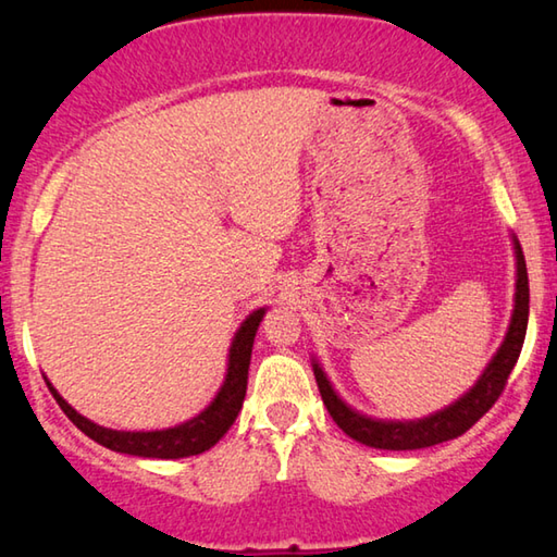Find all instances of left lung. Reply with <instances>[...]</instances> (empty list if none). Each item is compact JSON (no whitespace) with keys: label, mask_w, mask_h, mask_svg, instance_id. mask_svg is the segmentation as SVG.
<instances>
[{"label":"left lung","mask_w":557,"mask_h":557,"mask_svg":"<svg viewBox=\"0 0 557 557\" xmlns=\"http://www.w3.org/2000/svg\"><path fill=\"white\" fill-rule=\"evenodd\" d=\"M513 250H516V305L511 314V324H508V332L502 348H498L492 363L486 366L484 373L479 375V381L471 385L457 403H451L449 408L440 410L435 414H428L422 420H405V422H393V420H373L369 414L356 412L354 408L338 398L336 391L329 383L326 373L317 361L314 366V379L319 385V393H322V400L326 405L329 414H332L334 422L342 428L348 437L361 442L366 447L375 449H422L440 445V442L455 440L474 425L479 418L492 410V405L498 400V395L504 393L508 375H511L513 366L521 356L523 338H525V326H528V272H525V258L518 240L513 238Z\"/></svg>","instance_id":"obj_1"}]
</instances>
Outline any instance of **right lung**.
<instances>
[{
	"instance_id": "1",
	"label": "right lung",
	"mask_w": 557,
	"mask_h": 557,
	"mask_svg": "<svg viewBox=\"0 0 557 557\" xmlns=\"http://www.w3.org/2000/svg\"><path fill=\"white\" fill-rule=\"evenodd\" d=\"M262 317H265V307L256 309V312L240 324L238 332H235L231 351H228V371H225V381L221 385L219 395L211 400L209 408L176 428L154 430V432H122V430L102 428V425H96V422H90L88 418H83L81 412H75L49 381H46V385H49L55 403L61 405V410L65 414H69L73 425L81 432H86L90 440H96L102 447H108L112 451H122V455L149 457V459H178V457L201 455V451L211 449L215 442L231 430V425L243 408L245 388H248L252 342H256Z\"/></svg>"
}]
</instances>
